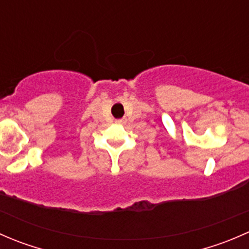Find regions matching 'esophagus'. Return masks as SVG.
Returning <instances> with one entry per match:
<instances>
[{"instance_id":"esophagus-1","label":"esophagus","mask_w":249,"mask_h":249,"mask_svg":"<svg viewBox=\"0 0 249 249\" xmlns=\"http://www.w3.org/2000/svg\"><path fill=\"white\" fill-rule=\"evenodd\" d=\"M117 123H122V120H117Z\"/></svg>"}]
</instances>
